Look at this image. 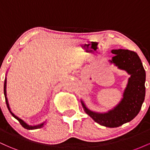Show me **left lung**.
<instances>
[{"label":"left lung","mask_w":150,"mask_h":150,"mask_svg":"<svg viewBox=\"0 0 150 150\" xmlns=\"http://www.w3.org/2000/svg\"><path fill=\"white\" fill-rule=\"evenodd\" d=\"M115 54L110 63L125 70L130 77L120 102L106 113L93 111L81 100L85 113L97 123L108 128H116L130 122L140 112L145 97L146 73L137 53L125 49H113Z\"/></svg>","instance_id":"obj_1"}]
</instances>
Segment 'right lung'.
<instances>
[{
  "label": "right lung",
  "instance_id": "1",
  "mask_svg": "<svg viewBox=\"0 0 150 150\" xmlns=\"http://www.w3.org/2000/svg\"><path fill=\"white\" fill-rule=\"evenodd\" d=\"M7 79L6 77V79H5V82H4V95H5V98H6V105H7V107H8V110H9V111L10 112V113L12 114V116L14 117L15 118H16L17 120H18L19 122L20 123V124H21L22 126L24 127V128H26V129H28V130H34V129H38V128H42L43 126H44V124L46 123V121L43 122L42 123H41V124H39V125H30L29 124H27L26 122L24 121L23 120L21 119V118H19L18 116H15V115L13 113V112L11 111V110H10V106H9V104H8V98H7V94H6V84H7Z\"/></svg>",
  "mask_w": 150,
  "mask_h": 150
}]
</instances>
